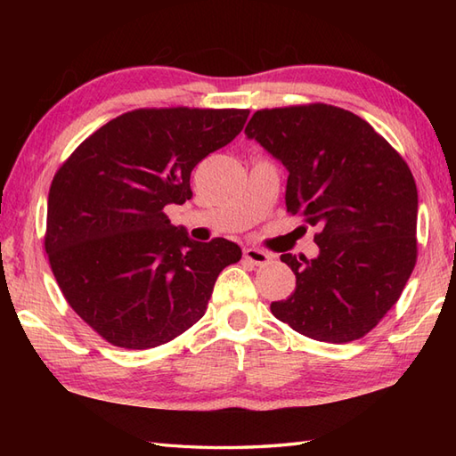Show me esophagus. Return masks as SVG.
<instances>
[{"mask_svg": "<svg viewBox=\"0 0 456 456\" xmlns=\"http://www.w3.org/2000/svg\"><path fill=\"white\" fill-rule=\"evenodd\" d=\"M245 258L248 260L250 265H255V266H265V265H268V263H273V255H268V253H265V250H260V248H245Z\"/></svg>", "mask_w": 456, "mask_h": 456, "instance_id": "esophagus-1", "label": "esophagus"}]
</instances>
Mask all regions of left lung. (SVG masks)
Here are the masks:
<instances>
[{"label":"left lung","instance_id":"obj_1","mask_svg":"<svg viewBox=\"0 0 456 456\" xmlns=\"http://www.w3.org/2000/svg\"><path fill=\"white\" fill-rule=\"evenodd\" d=\"M245 134L288 170L286 209L317 225L315 258L282 255L294 294L270 312L315 341L364 337L398 302L418 260V188L370 123L327 103L260 110Z\"/></svg>","mask_w":456,"mask_h":456}]
</instances>
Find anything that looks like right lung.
Segmentation results:
<instances>
[{
    "label": "right lung",
    "instance_id": "1",
    "mask_svg": "<svg viewBox=\"0 0 456 456\" xmlns=\"http://www.w3.org/2000/svg\"><path fill=\"white\" fill-rule=\"evenodd\" d=\"M248 110H133L92 133L48 191L45 248L66 302L105 341L144 351L198 323L219 273L240 260L227 239L198 243L164 208L243 131Z\"/></svg>",
    "mask_w": 456,
    "mask_h": 456
}]
</instances>
